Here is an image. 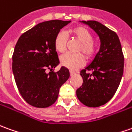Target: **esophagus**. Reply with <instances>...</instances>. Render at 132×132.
<instances>
[{
    "label": "esophagus",
    "instance_id": "34e87169",
    "mask_svg": "<svg viewBox=\"0 0 132 132\" xmlns=\"http://www.w3.org/2000/svg\"><path fill=\"white\" fill-rule=\"evenodd\" d=\"M69 72L71 75H73V74H74V73H76V72H75L74 71H73V70H70Z\"/></svg>",
    "mask_w": 132,
    "mask_h": 132
}]
</instances>
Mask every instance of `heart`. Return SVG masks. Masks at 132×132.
I'll use <instances>...</instances> for the list:
<instances>
[{
  "label": "heart",
  "mask_w": 132,
  "mask_h": 132,
  "mask_svg": "<svg viewBox=\"0 0 132 132\" xmlns=\"http://www.w3.org/2000/svg\"><path fill=\"white\" fill-rule=\"evenodd\" d=\"M68 33L72 37L80 42L77 48V52L79 53L77 54L66 53L61 57L60 61L61 65L63 66L71 69H76L85 64V59L83 54L87 59L94 58L96 54V46L93 42L92 34L83 27H73L68 31ZM67 43L68 37L66 34L63 31H60L57 33L54 39L55 49L57 52L62 53L66 51Z\"/></svg>",
  "instance_id": "b5f03b06"
}]
</instances>
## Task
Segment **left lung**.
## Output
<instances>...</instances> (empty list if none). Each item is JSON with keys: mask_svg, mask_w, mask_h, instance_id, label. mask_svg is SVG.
Segmentation results:
<instances>
[{"mask_svg": "<svg viewBox=\"0 0 132 132\" xmlns=\"http://www.w3.org/2000/svg\"><path fill=\"white\" fill-rule=\"evenodd\" d=\"M82 22L99 36L100 48L91 64L80 71L83 83L77 90V96L86 106L96 108L108 103L115 95L123 76L124 57L115 32L98 21Z\"/></svg>", "mask_w": 132, "mask_h": 132, "instance_id": "obj_1", "label": "left lung"}]
</instances>
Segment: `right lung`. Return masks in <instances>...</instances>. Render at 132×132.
Returning <instances> with one entry per match:
<instances>
[{
  "label": "right lung",
  "mask_w": 132,
  "mask_h": 132,
  "mask_svg": "<svg viewBox=\"0 0 132 132\" xmlns=\"http://www.w3.org/2000/svg\"><path fill=\"white\" fill-rule=\"evenodd\" d=\"M70 21H44L23 33L17 41L12 55V70L19 92L30 105L47 108L53 105L60 87L69 77L66 67L54 71L59 63L54 39Z\"/></svg>",
  "instance_id": "right-lung-1"
}]
</instances>
